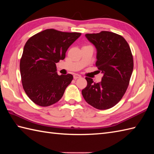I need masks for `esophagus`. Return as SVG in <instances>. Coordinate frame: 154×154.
<instances>
[{
	"mask_svg": "<svg viewBox=\"0 0 154 154\" xmlns=\"http://www.w3.org/2000/svg\"><path fill=\"white\" fill-rule=\"evenodd\" d=\"M81 76L79 74H74L73 75V78L75 79H79V78H81Z\"/></svg>",
	"mask_w": 154,
	"mask_h": 154,
	"instance_id": "obj_1",
	"label": "esophagus"
}]
</instances>
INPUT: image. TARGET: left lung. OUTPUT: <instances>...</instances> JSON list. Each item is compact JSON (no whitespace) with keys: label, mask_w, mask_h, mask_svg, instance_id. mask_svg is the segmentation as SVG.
I'll return each instance as SVG.
<instances>
[{"label":"left lung","mask_w":154,"mask_h":154,"mask_svg":"<svg viewBox=\"0 0 154 154\" xmlns=\"http://www.w3.org/2000/svg\"><path fill=\"white\" fill-rule=\"evenodd\" d=\"M85 37L96 48V66L103 77L97 83L86 77L87 85L82 94L95 109H110L121 100L129 85L134 67L131 50L125 39L113 32L87 34Z\"/></svg>","instance_id":"left-lung-1"}]
</instances>
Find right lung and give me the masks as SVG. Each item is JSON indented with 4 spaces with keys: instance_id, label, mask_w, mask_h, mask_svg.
I'll use <instances>...</instances> for the list:
<instances>
[{
    "instance_id": "add662e5",
    "label": "right lung",
    "mask_w": 154,
    "mask_h": 154,
    "mask_svg": "<svg viewBox=\"0 0 154 154\" xmlns=\"http://www.w3.org/2000/svg\"><path fill=\"white\" fill-rule=\"evenodd\" d=\"M81 35L47 29L26 42L20 69L25 93L35 104L48 106L63 97L73 77L58 75L55 63L64 60L67 49Z\"/></svg>"
}]
</instances>
